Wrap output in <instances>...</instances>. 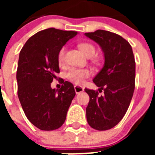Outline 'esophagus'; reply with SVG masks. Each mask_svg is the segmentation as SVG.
Here are the masks:
<instances>
[{
	"label": "esophagus",
	"mask_w": 155,
	"mask_h": 155,
	"mask_svg": "<svg viewBox=\"0 0 155 155\" xmlns=\"http://www.w3.org/2000/svg\"><path fill=\"white\" fill-rule=\"evenodd\" d=\"M74 90H75V92H76L77 94H78V93L82 92V91H84V87L79 85H75Z\"/></svg>",
	"instance_id": "1"
}]
</instances>
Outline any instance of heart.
<instances>
[{"instance_id": "heart-1", "label": "heart", "mask_w": 155, "mask_h": 155, "mask_svg": "<svg viewBox=\"0 0 155 155\" xmlns=\"http://www.w3.org/2000/svg\"><path fill=\"white\" fill-rule=\"evenodd\" d=\"M79 48L81 52L87 57H91L95 53V47L94 45L89 42H82L79 44ZM65 53V47L63 46L61 50H59L57 54V59L60 63L63 62ZM91 74V72L87 69H82V68H71L66 74V77L68 80L74 82L77 84H81L84 83V80L87 78Z\"/></svg>"}]
</instances>
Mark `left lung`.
Listing matches in <instances>:
<instances>
[{
	"label": "left lung",
	"mask_w": 155,
	"mask_h": 155,
	"mask_svg": "<svg viewBox=\"0 0 155 155\" xmlns=\"http://www.w3.org/2000/svg\"><path fill=\"white\" fill-rule=\"evenodd\" d=\"M84 35L101 46L105 57L103 68L93 79L98 91L84 89L90 98L87 121L94 130H107L120 123L130 104L135 88V60L130 44L120 35L101 29Z\"/></svg>",
	"instance_id": "8db88e82"
}]
</instances>
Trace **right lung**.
<instances>
[{
    "instance_id": "1",
    "label": "right lung",
    "mask_w": 155,
    "mask_h": 155,
    "mask_svg": "<svg viewBox=\"0 0 155 155\" xmlns=\"http://www.w3.org/2000/svg\"><path fill=\"white\" fill-rule=\"evenodd\" d=\"M77 34L54 28L42 30L30 37L19 53L18 96L28 120L42 130H57L64 124L76 94L69 81L63 82L58 90L50 84L60 73L59 50Z\"/></svg>"
}]
</instances>
